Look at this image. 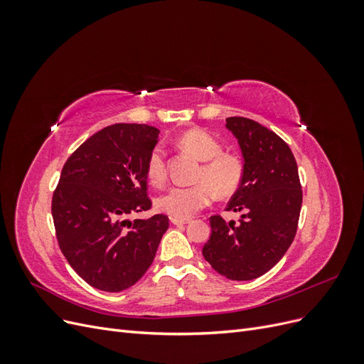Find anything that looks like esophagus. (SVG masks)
I'll return each instance as SVG.
<instances>
[{
	"label": "esophagus",
	"mask_w": 364,
	"mask_h": 364,
	"mask_svg": "<svg viewBox=\"0 0 364 364\" xmlns=\"http://www.w3.org/2000/svg\"><path fill=\"white\" fill-rule=\"evenodd\" d=\"M170 222H171V225L179 226V225H186V223H190V218H178V217H170Z\"/></svg>",
	"instance_id": "esophagus-1"
}]
</instances>
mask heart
<instances>
[{
    "label": "heart",
    "instance_id": "obj_1",
    "mask_svg": "<svg viewBox=\"0 0 364 364\" xmlns=\"http://www.w3.org/2000/svg\"><path fill=\"white\" fill-rule=\"evenodd\" d=\"M179 144L202 161V167L196 176L194 186H173L158 197L156 205L162 213L178 218H190L206 208L214 199V192L220 197L232 196L243 181V164L235 156L223 153L220 142L202 129L186 130L181 135ZM146 174L151 185L161 186L167 181V161L162 146L150 151L146 164Z\"/></svg>",
    "mask_w": 364,
    "mask_h": 364
}]
</instances>
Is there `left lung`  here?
<instances>
[{"label": "left lung", "instance_id": "left-lung-1", "mask_svg": "<svg viewBox=\"0 0 364 364\" xmlns=\"http://www.w3.org/2000/svg\"><path fill=\"white\" fill-rule=\"evenodd\" d=\"M226 129L238 139L245 159L243 181L226 211L245 214L238 223L209 218L211 237L202 253L228 279L250 281L269 272L293 243L301 181L290 147L274 132L245 117L226 118Z\"/></svg>", "mask_w": 364, "mask_h": 364}]
</instances>
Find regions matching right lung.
Listing matches in <instances>:
<instances>
[{
    "label": "right lung",
    "mask_w": 364,
    "mask_h": 364,
    "mask_svg": "<svg viewBox=\"0 0 364 364\" xmlns=\"http://www.w3.org/2000/svg\"><path fill=\"white\" fill-rule=\"evenodd\" d=\"M159 130L118 123L87 138L65 162L51 214L62 253L94 289L123 291L155 259L168 217L134 222L124 215L151 208L146 164Z\"/></svg>",
    "instance_id": "obj_1"
}]
</instances>
